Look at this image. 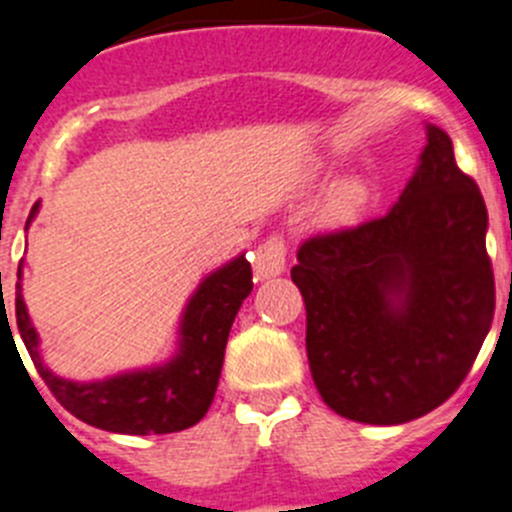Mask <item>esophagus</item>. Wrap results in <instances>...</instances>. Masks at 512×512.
I'll return each mask as SVG.
<instances>
[{
  "instance_id": "1",
  "label": "esophagus",
  "mask_w": 512,
  "mask_h": 512,
  "mask_svg": "<svg viewBox=\"0 0 512 512\" xmlns=\"http://www.w3.org/2000/svg\"><path fill=\"white\" fill-rule=\"evenodd\" d=\"M285 239L280 234H270L265 242L255 247V255H252V267H255V275L260 280L275 278V275L283 273L285 267Z\"/></svg>"
}]
</instances>
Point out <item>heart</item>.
<instances>
[{"label": "heart", "mask_w": 512, "mask_h": 512, "mask_svg": "<svg viewBox=\"0 0 512 512\" xmlns=\"http://www.w3.org/2000/svg\"><path fill=\"white\" fill-rule=\"evenodd\" d=\"M372 196H375V188H372L370 178L362 173L344 176L326 193L324 204H321V222L329 227H352L370 209Z\"/></svg>", "instance_id": "b5f03b06"}]
</instances>
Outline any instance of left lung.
I'll list each match as a JSON object with an SVG mask.
<instances>
[{
  "instance_id": "1",
  "label": "left lung",
  "mask_w": 512,
  "mask_h": 512,
  "mask_svg": "<svg viewBox=\"0 0 512 512\" xmlns=\"http://www.w3.org/2000/svg\"><path fill=\"white\" fill-rule=\"evenodd\" d=\"M426 137L388 214L308 237L290 270L313 382L349 421L395 426L439 408L495 316L485 199L449 135L428 124Z\"/></svg>"
}]
</instances>
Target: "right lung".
Segmentation results:
<instances>
[{"label": "right lung", "instance_id": "obj_1", "mask_svg": "<svg viewBox=\"0 0 512 512\" xmlns=\"http://www.w3.org/2000/svg\"><path fill=\"white\" fill-rule=\"evenodd\" d=\"M35 214H38V204L32 206L27 224ZM20 275L22 265L17 267V278ZM250 290L252 267L245 255H239L201 280L191 296L183 311L181 329H178L181 339H178L176 357L160 367L122 372V375L96 382L63 380L43 365L38 331L27 316L20 283L15 293V316L32 365L68 413L112 434H173V431H183L199 423L209 411L219 375H222L229 329L242 301L250 296ZM9 336H12V329H9Z\"/></svg>", "mask_w": 512, "mask_h": 512}]
</instances>
